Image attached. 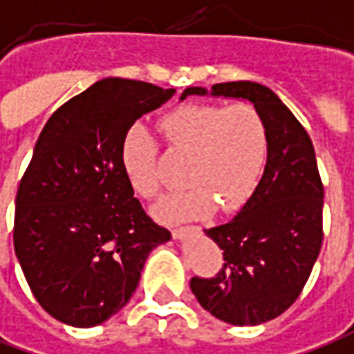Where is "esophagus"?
Segmentation results:
<instances>
[{
    "label": "esophagus",
    "mask_w": 354,
    "mask_h": 354,
    "mask_svg": "<svg viewBox=\"0 0 354 354\" xmlns=\"http://www.w3.org/2000/svg\"><path fill=\"white\" fill-rule=\"evenodd\" d=\"M194 230L197 228H174L172 230V236L176 237V239H184V237L187 236L189 232H194Z\"/></svg>",
    "instance_id": "obj_1"
}]
</instances>
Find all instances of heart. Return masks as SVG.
<instances>
[{"instance_id": "heart-1", "label": "heart", "mask_w": 354, "mask_h": 354, "mask_svg": "<svg viewBox=\"0 0 354 354\" xmlns=\"http://www.w3.org/2000/svg\"><path fill=\"white\" fill-rule=\"evenodd\" d=\"M159 130L174 153L187 155L182 192L155 207L162 222L239 211L263 176L268 136L259 111L247 103H187L159 120ZM159 147L143 126H132L120 145V165L128 184L143 199L160 192Z\"/></svg>"}]
</instances>
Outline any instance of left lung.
<instances>
[{
    "label": "left lung",
    "mask_w": 354,
    "mask_h": 354,
    "mask_svg": "<svg viewBox=\"0 0 354 354\" xmlns=\"http://www.w3.org/2000/svg\"><path fill=\"white\" fill-rule=\"evenodd\" d=\"M187 95L245 100L266 126L268 155L254 194L228 224L205 230L224 251V266L214 278H192L189 288L222 322H268L295 303L322 247L324 187L315 147L293 113L263 84L185 88L180 100Z\"/></svg>",
    "instance_id": "8db88e82"
}]
</instances>
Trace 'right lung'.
<instances>
[{
  "label": "right lung",
  "instance_id": "1",
  "mask_svg": "<svg viewBox=\"0 0 354 354\" xmlns=\"http://www.w3.org/2000/svg\"><path fill=\"white\" fill-rule=\"evenodd\" d=\"M174 91L103 78L44 126L17 192L13 243L34 297L59 322L91 328L117 315L145 259L170 241L134 197L120 145Z\"/></svg>",
  "mask_w": 354,
  "mask_h": 354
}]
</instances>
